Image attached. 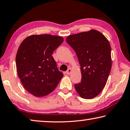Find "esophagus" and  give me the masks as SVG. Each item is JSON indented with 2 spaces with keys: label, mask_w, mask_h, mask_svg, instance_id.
<instances>
[{
  "label": "esophagus",
  "mask_w": 130,
  "mask_h": 130,
  "mask_svg": "<svg viewBox=\"0 0 130 130\" xmlns=\"http://www.w3.org/2000/svg\"><path fill=\"white\" fill-rule=\"evenodd\" d=\"M71 72H72L71 68H69V69H68L67 70V72H66V73H67V74H70V73H71Z\"/></svg>",
  "instance_id": "1"
}]
</instances>
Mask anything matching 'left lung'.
Returning a JSON list of instances; mask_svg holds the SVG:
<instances>
[{"label":"left lung","instance_id":"8db88e82","mask_svg":"<svg viewBox=\"0 0 130 130\" xmlns=\"http://www.w3.org/2000/svg\"><path fill=\"white\" fill-rule=\"evenodd\" d=\"M77 56L81 82L74 84L81 98L91 99L102 91L111 69V49L108 39L95 30L70 35L66 39Z\"/></svg>","mask_w":130,"mask_h":130}]
</instances>
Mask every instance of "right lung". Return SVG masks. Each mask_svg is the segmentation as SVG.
<instances>
[{
  "label": "right lung",
  "mask_w": 130,
  "mask_h": 130,
  "mask_svg": "<svg viewBox=\"0 0 130 130\" xmlns=\"http://www.w3.org/2000/svg\"><path fill=\"white\" fill-rule=\"evenodd\" d=\"M63 41L60 36L32 35L21 43L16 56L18 75L24 88L32 95L49 94L63 77L52 56Z\"/></svg>",
  "instance_id": "add662e5"
}]
</instances>
